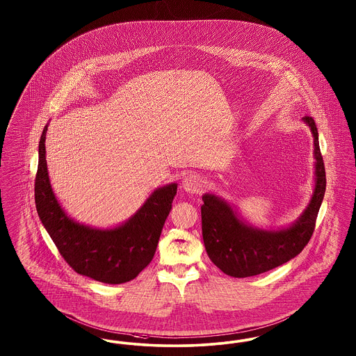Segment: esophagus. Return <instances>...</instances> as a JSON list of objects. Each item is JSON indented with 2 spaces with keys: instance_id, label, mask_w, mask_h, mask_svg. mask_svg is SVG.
Segmentation results:
<instances>
[{
  "instance_id": "34e87169",
  "label": "esophagus",
  "mask_w": 356,
  "mask_h": 356,
  "mask_svg": "<svg viewBox=\"0 0 356 356\" xmlns=\"http://www.w3.org/2000/svg\"><path fill=\"white\" fill-rule=\"evenodd\" d=\"M181 186L188 193H200L205 188V179L197 173H191L185 176Z\"/></svg>"
}]
</instances>
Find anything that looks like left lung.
Returning <instances> with one entry per match:
<instances>
[{
    "label": "left lung",
    "instance_id": "8db88e82",
    "mask_svg": "<svg viewBox=\"0 0 356 356\" xmlns=\"http://www.w3.org/2000/svg\"><path fill=\"white\" fill-rule=\"evenodd\" d=\"M314 138V189L298 218L278 229L257 228L245 221L233 207L214 193L202 195V240L211 261L234 278L271 270L298 256L310 241L315 220L326 192V172L319 149L318 129L312 116L302 118Z\"/></svg>",
    "mask_w": 356,
    "mask_h": 356
}]
</instances>
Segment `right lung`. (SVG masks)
<instances>
[{
	"instance_id": "add662e5",
	"label": "right lung",
	"mask_w": 356,
	"mask_h": 356,
	"mask_svg": "<svg viewBox=\"0 0 356 356\" xmlns=\"http://www.w3.org/2000/svg\"><path fill=\"white\" fill-rule=\"evenodd\" d=\"M44 126L38 145L35 207L43 227L78 274L103 284L128 282L152 261L161 229L170 214L177 184L156 188L142 207L113 228H95L75 221L65 212L50 184L46 163Z\"/></svg>"
}]
</instances>
